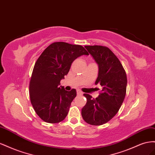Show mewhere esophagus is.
I'll return each instance as SVG.
<instances>
[{
	"mask_svg": "<svg viewBox=\"0 0 155 155\" xmlns=\"http://www.w3.org/2000/svg\"><path fill=\"white\" fill-rule=\"evenodd\" d=\"M77 95H82L83 94V93H82L81 91L77 90Z\"/></svg>",
	"mask_w": 155,
	"mask_h": 155,
	"instance_id": "esophagus-1",
	"label": "esophagus"
}]
</instances>
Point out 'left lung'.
<instances>
[{
    "label": "left lung",
    "mask_w": 155,
    "mask_h": 155,
    "mask_svg": "<svg viewBox=\"0 0 155 155\" xmlns=\"http://www.w3.org/2000/svg\"><path fill=\"white\" fill-rule=\"evenodd\" d=\"M99 65V74L95 84L102 90L97 98L87 94L82 109V116L87 123L101 125L115 116L124 101L127 91L126 72L120 61L109 48L105 46H85Z\"/></svg>",
    "instance_id": "obj_1"
}]
</instances>
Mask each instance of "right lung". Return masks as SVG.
Wrapping results in <instances>:
<instances>
[{
	"label": "right lung",
	"instance_id": "1",
	"mask_svg": "<svg viewBox=\"0 0 155 155\" xmlns=\"http://www.w3.org/2000/svg\"><path fill=\"white\" fill-rule=\"evenodd\" d=\"M83 54H89L81 45L54 42L38 58L30 78L29 94L35 112L43 121L57 123L67 116L77 91H66L59 85L73 61Z\"/></svg>",
	"mask_w": 155,
	"mask_h": 155
}]
</instances>
